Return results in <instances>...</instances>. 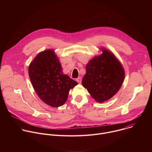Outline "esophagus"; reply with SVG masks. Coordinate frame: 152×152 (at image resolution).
I'll return each instance as SVG.
<instances>
[{
  "instance_id": "34e87169",
  "label": "esophagus",
  "mask_w": 152,
  "mask_h": 152,
  "mask_svg": "<svg viewBox=\"0 0 152 152\" xmlns=\"http://www.w3.org/2000/svg\"><path fill=\"white\" fill-rule=\"evenodd\" d=\"M76 81L79 83H81V81H82V78H81V77H77L76 79Z\"/></svg>"
}]
</instances>
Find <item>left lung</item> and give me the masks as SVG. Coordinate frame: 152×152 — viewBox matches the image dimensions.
<instances>
[{"label": "left lung", "mask_w": 152, "mask_h": 152, "mask_svg": "<svg viewBox=\"0 0 152 152\" xmlns=\"http://www.w3.org/2000/svg\"><path fill=\"white\" fill-rule=\"evenodd\" d=\"M100 49L102 53L86 64L82 83L96 101L102 103L119 91L125 72L121 63L113 52L103 48Z\"/></svg>", "instance_id": "1"}]
</instances>
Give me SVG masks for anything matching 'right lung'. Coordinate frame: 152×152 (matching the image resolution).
<instances>
[{
	"instance_id": "1",
	"label": "right lung",
	"mask_w": 152,
	"mask_h": 152,
	"mask_svg": "<svg viewBox=\"0 0 152 152\" xmlns=\"http://www.w3.org/2000/svg\"><path fill=\"white\" fill-rule=\"evenodd\" d=\"M28 73L38 96L52 107L62 106L70 90L77 85L76 81L63 73L59 58L53 49L39 52L30 63Z\"/></svg>"
}]
</instances>
